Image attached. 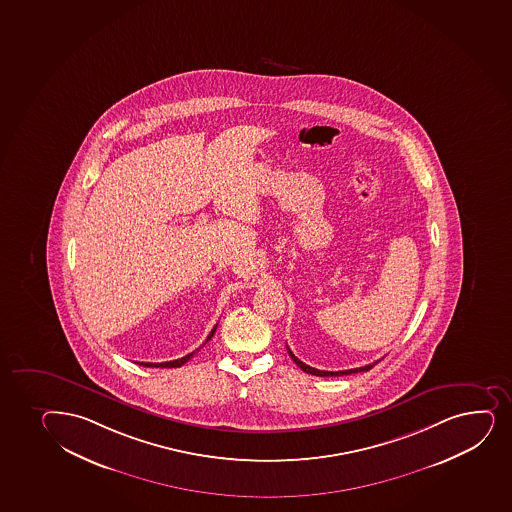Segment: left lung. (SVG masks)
<instances>
[{"label":"left lung","mask_w":512,"mask_h":512,"mask_svg":"<svg viewBox=\"0 0 512 512\" xmlns=\"http://www.w3.org/2000/svg\"><path fill=\"white\" fill-rule=\"evenodd\" d=\"M288 352L291 359L298 364V368L303 369L305 373L315 374V376H344V374L362 373V371H369V369L373 368V366H376V364L381 361V359H379V361L373 362V364H366V366H362V368L347 369V371H320V369L311 368V366H308L305 362L299 361L298 357L294 356L289 347Z\"/></svg>","instance_id":"1"}]
</instances>
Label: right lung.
Segmentation results:
<instances>
[{"label": "right lung", "mask_w": 512, "mask_h": 512, "mask_svg": "<svg viewBox=\"0 0 512 512\" xmlns=\"http://www.w3.org/2000/svg\"><path fill=\"white\" fill-rule=\"evenodd\" d=\"M216 328H218V325H214L213 330H211V334L207 335L206 342L204 344H207L209 340L213 339L214 332H216ZM199 351V349H197ZM197 351L190 352V354H187V356L180 357V359H175V361H168V362H141V366H146V368H180V366H184L185 362L190 361L192 357H194V354H196Z\"/></svg>", "instance_id": "add662e5"}]
</instances>
